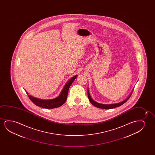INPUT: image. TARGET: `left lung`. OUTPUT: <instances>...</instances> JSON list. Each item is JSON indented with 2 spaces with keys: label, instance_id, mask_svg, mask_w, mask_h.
I'll list each match as a JSON object with an SVG mask.
<instances>
[{
  "label": "left lung",
  "instance_id": "left-lung-1",
  "mask_svg": "<svg viewBox=\"0 0 155 155\" xmlns=\"http://www.w3.org/2000/svg\"><path fill=\"white\" fill-rule=\"evenodd\" d=\"M134 91V89L132 91L131 93L127 97L125 100H123V101H122L121 102H119V103H114V104H101L99 103L95 102V101H94L92 98L91 97V96L90 95V94H89V89L88 88L87 89V95H88V97L89 99V101L91 103V104L93 105L94 106H95L96 107H98V108H102V109H106V110H108V109H112V108H114L115 107H119L122 105V104H124L125 102H127L128 99L131 96V95L132 94V91Z\"/></svg>",
  "mask_w": 155,
  "mask_h": 155
}]
</instances>
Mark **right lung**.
Listing matches in <instances>:
<instances>
[{"label":"right lung","mask_w":155,"mask_h":155,"mask_svg":"<svg viewBox=\"0 0 155 155\" xmlns=\"http://www.w3.org/2000/svg\"><path fill=\"white\" fill-rule=\"evenodd\" d=\"M77 77V75H75L74 76L72 77L71 78H70L67 82L66 85H64L59 95L57 97L51 100H41L38 98L34 97L32 96L28 95V92L26 91V90L25 91L28 94V97L30 98L31 101L37 106H40L43 108H48V109L57 108L62 106L66 102L69 87Z\"/></svg>","instance_id":"1"}]
</instances>
